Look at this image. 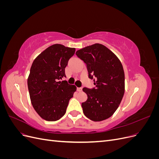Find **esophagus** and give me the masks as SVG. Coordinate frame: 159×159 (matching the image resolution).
Returning <instances> with one entry per match:
<instances>
[{"mask_svg":"<svg viewBox=\"0 0 159 159\" xmlns=\"http://www.w3.org/2000/svg\"><path fill=\"white\" fill-rule=\"evenodd\" d=\"M77 90H78V91H79V92H81V91H82V88H77Z\"/></svg>","mask_w":159,"mask_h":159,"instance_id":"1","label":"esophagus"}]
</instances>
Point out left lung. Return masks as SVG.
<instances>
[{
  "label": "left lung",
  "mask_w": 159,
  "mask_h": 159,
  "mask_svg": "<svg viewBox=\"0 0 159 159\" xmlns=\"http://www.w3.org/2000/svg\"><path fill=\"white\" fill-rule=\"evenodd\" d=\"M76 56L87 66L95 88H84L88 99L81 103L84 115L93 121L108 119L115 113L125 93V74L118 57L107 47L95 44L78 50Z\"/></svg>",
  "instance_id": "8db88e82"
}]
</instances>
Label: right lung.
Returning a JSON list of instances; mask_svg holds the SVG:
<instances>
[{
	"instance_id": "right-lung-1",
	"label": "right lung",
	"mask_w": 159,
	"mask_h": 159,
	"mask_svg": "<svg viewBox=\"0 0 159 159\" xmlns=\"http://www.w3.org/2000/svg\"><path fill=\"white\" fill-rule=\"evenodd\" d=\"M75 51L74 48L54 44L32 64L28 78L30 100L36 113L46 121H55L64 116L76 90L74 85L60 81L66 77L65 68Z\"/></svg>"
}]
</instances>
